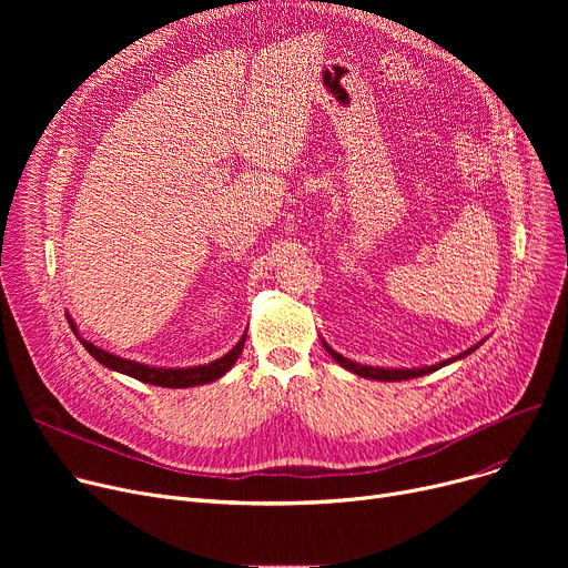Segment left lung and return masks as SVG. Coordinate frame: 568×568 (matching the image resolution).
<instances>
[{
	"label": "left lung",
	"instance_id": "8db88e82",
	"mask_svg": "<svg viewBox=\"0 0 568 568\" xmlns=\"http://www.w3.org/2000/svg\"><path fill=\"white\" fill-rule=\"evenodd\" d=\"M322 345H324V349L332 354V359L334 362H338L345 371H349V373H354V375H359V377H368V379H379V382H400V379H412V377H422V375H428V373H433V371H439L442 366H449L452 362H458V359H463V356H467V354H471L476 347L479 345H474V347H469V349H465L463 354H458V356H454V359H446V362H439V364H435V366H424V368H379V366H364V364H356V362H349V359H345L343 354H338L334 347H329L326 345L324 341H322Z\"/></svg>",
	"mask_w": 568,
	"mask_h": 568
}]
</instances>
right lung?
<instances>
[{
    "instance_id": "add662e5",
    "label": "right lung",
    "mask_w": 568,
    "mask_h": 568,
    "mask_svg": "<svg viewBox=\"0 0 568 568\" xmlns=\"http://www.w3.org/2000/svg\"><path fill=\"white\" fill-rule=\"evenodd\" d=\"M69 317V324L73 334L78 336V341L82 343V347L94 356V359L99 364H103L105 368L110 371H116V373H124L129 377H135L140 382H146V384H156V386H165V389H189V386H200V384H209L214 382L219 377H223L239 359V354H242L244 349V343H246V334L239 338V343L227 352L223 354L221 359L212 362V364H204V366H189V368H159V366H146V364H140V362H131V359H122V356H116L112 352H105L101 347H97L94 343H89L80 336L75 322Z\"/></svg>"
}]
</instances>
